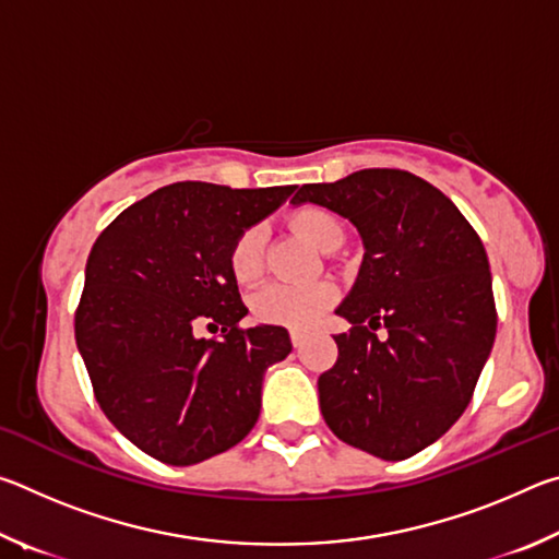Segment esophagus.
Here are the masks:
<instances>
[{
    "mask_svg": "<svg viewBox=\"0 0 559 559\" xmlns=\"http://www.w3.org/2000/svg\"><path fill=\"white\" fill-rule=\"evenodd\" d=\"M302 340H306V335H302L300 330H290V343H293V347H300Z\"/></svg>",
    "mask_w": 559,
    "mask_h": 559,
    "instance_id": "1",
    "label": "esophagus"
}]
</instances>
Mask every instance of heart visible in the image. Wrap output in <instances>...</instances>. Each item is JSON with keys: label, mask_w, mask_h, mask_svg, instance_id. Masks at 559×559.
<instances>
[{"label": "heart", "mask_w": 559, "mask_h": 559, "mask_svg": "<svg viewBox=\"0 0 559 559\" xmlns=\"http://www.w3.org/2000/svg\"><path fill=\"white\" fill-rule=\"evenodd\" d=\"M290 229L298 231L316 249H328L330 243L343 241V226L333 212L323 206H302L290 214ZM229 269L236 283L251 286L261 278L263 271V229L261 226H246L236 236L229 249ZM335 290L328 283H308V286H286L273 283L261 288L251 300L253 316L261 323L283 328H308L313 320L333 306Z\"/></svg>", "instance_id": "obj_1"}]
</instances>
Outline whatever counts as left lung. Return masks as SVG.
<instances>
[{
    "label": "left lung",
    "mask_w": 559,
    "mask_h": 559,
    "mask_svg": "<svg viewBox=\"0 0 559 559\" xmlns=\"http://www.w3.org/2000/svg\"><path fill=\"white\" fill-rule=\"evenodd\" d=\"M357 226L365 259L337 316V362L320 374V412L340 441L384 461L409 459L466 409L496 340L484 241L456 204L404 169H359L302 185ZM384 329V336L376 330Z\"/></svg>",
    "instance_id": "left-lung-1"
}]
</instances>
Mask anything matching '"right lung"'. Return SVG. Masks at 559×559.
Here are the masks:
<instances>
[{
	"mask_svg": "<svg viewBox=\"0 0 559 559\" xmlns=\"http://www.w3.org/2000/svg\"><path fill=\"white\" fill-rule=\"evenodd\" d=\"M293 189L177 182L120 212L93 243L75 345L103 414L147 456L192 466L257 424L263 372L290 337L239 325L249 310L229 249ZM202 326L221 335L202 338Z\"/></svg>",
	"mask_w": 559,
	"mask_h": 559,
	"instance_id": "add662e5",
	"label": "right lung"
}]
</instances>
